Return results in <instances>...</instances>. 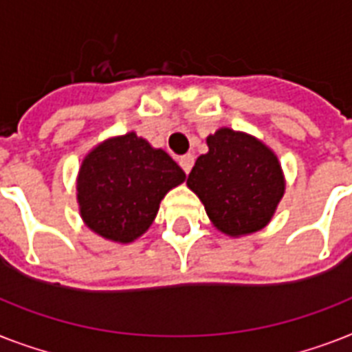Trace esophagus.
Wrapping results in <instances>:
<instances>
[{
  "mask_svg": "<svg viewBox=\"0 0 352 352\" xmlns=\"http://www.w3.org/2000/svg\"><path fill=\"white\" fill-rule=\"evenodd\" d=\"M193 162H195V157H193L192 153L182 155L181 159H179V164H181V168H182V170H184V171H186V173H190V171H192Z\"/></svg>",
  "mask_w": 352,
  "mask_h": 352,
  "instance_id": "1",
  "label": "esophagus"
}]
</instances>
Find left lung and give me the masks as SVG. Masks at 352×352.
I'll return each mask as SVG.
<instances>
[{
  "instance_id": "obj_1",
  "label": "left lung",
  "mask_w": 352,
  "mask_h": 352,
  "mask_svg": "<svg viewBox=\"0 0 352 352\" xmlns=\"http://www.w3.org/2000/svg\"><path fill=\"white\" fill-rule=\"evenodd\" d=\"M208 153L195 160L188 188L212 225L230 237L263 230L285 195L278 155L254 135L219 127L206 137Z\"/></svg>"
}]
</instances>
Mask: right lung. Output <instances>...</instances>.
Masks as SVG:
<instances>
[{
	"instance_id": "1",
	"label": "right lung",
	"mask_w": 352,
	"mask_h": 352,
	"mask_svg": "<svg viewBox=\"0 0 352 352\" xmlns=\"http://www.w3.org/2000/svg\"><path fill=\"white\" fill-rule=\"evenodd\" d=\"M186 173L135 131L106 138L85 155L76 177L84 225L113 243H133L148 232L160 201Z\"/></svg>"
}]
</instances>
